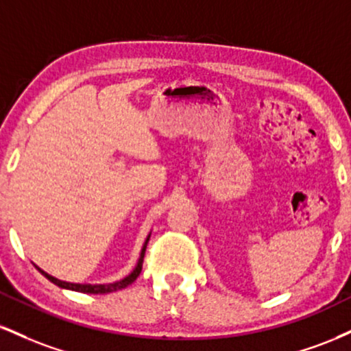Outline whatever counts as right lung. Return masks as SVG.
Instances as JSON below:
<instances>
[{
	"mask_svg": "<svg viewBox=\"0 0 351 351\" xmlns=\"http://www.w3.org/2000/svg\"><path fill=\"white\" fill-rule=\"evenodd\" d=\"M148 239H150V236L147 237V241H145L143 244V249H142V254H140V259L138 263H136V267L128 274L127 277L122 280H117L114 284H95V285H90V284H71V282H64V280H59L56 279V277L49 276V274H46L44 271L39 269V272L43 274L44 277H47L52 284L59 285V287L62 289H69V291H75V292H82V293H108V292H115V291H120V289H125L127 285L134 284L136 280V277L140 276V272H142V264H143V256H145V249H147V244H148Z\"/></svg>",
	"mask_w": 351,
	"mask_h": 351,
	"instance_id": "1",
	"label": "right lung"
}]
</instances>
